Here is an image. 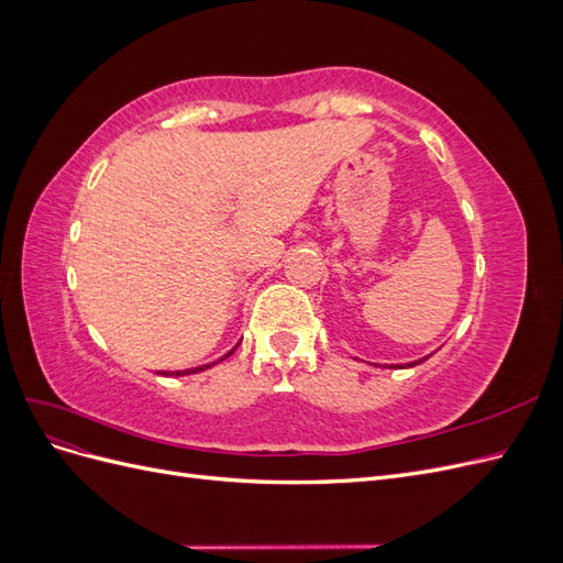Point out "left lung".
I'll list each match as a JSON object with an SVG mask.
<instances>
[{
    "instance_id": "obj_1",
    "label": "left lung",
    "mask_w": 563,
    "mask_h": 563,
    "mask_svg": "<svg viewBox=\"0 0 563 563\" xmlns=\"http://www.w3.org/2000/svg\"><path fill=\"white\" fill-rule=\"evenodd\" d=\"M430 356H432V354H428V356H422V360H416V362H408L406 366H401V364H397V366H395V364H391V366H387V368H413V366L422 364L424 360H430ZM376 366H378V364H376Z\"/></svg>"
}]
</instances>
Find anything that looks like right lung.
I'll use <instances>...</instances> for the list:
<instances>
[{
	"instance_id": "add662e5",
	"label": "right lung",
	"mask_w": 563,
	"mask_h": 563,
	"mask_svg": "<svg viewBox=\"0 0 563 563\" xmlns=\"http://www.w3.org/2000/svg\"><path fill=\"white\" fill-rule=\"evenodd\" d=\"M236 350V345L225 354V356H220L218 362H223V360H228V356L232 354ZM218 362H211V364H201V366H195V368H185V371H159V376H192V373H201V371H207V368H211V366H216Z\"/></svg>"
}]
</instances>
